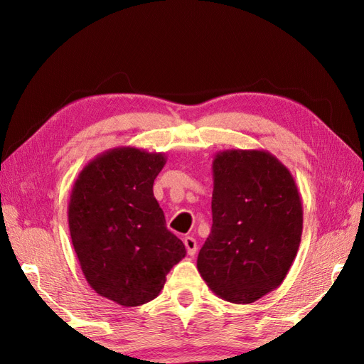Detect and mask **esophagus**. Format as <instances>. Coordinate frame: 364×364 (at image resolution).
<instances>
[{"label": "esophagus", "instance_id": "obj_1", "mask_svg": "<svg viewBox=\"0 0 364 364\" xmlns=\"http://www.w3.org/2000/svg\"><path fill=\"white\" fill-rule=\"evenodd\" d=\"M183 245L186 247V252H188V255L193 257L196 250H197V241L194 237H185L183 238Z\"/></svg>", "mask_w": 364, "mask_h": 364}]
</instances>
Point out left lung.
Segmentation results:
<instances>
[{
	"label": "left lung",
	"mask_w": 364,
	"mask_h": 364,
	"mask_svg": "<svg viewBox=\"0 0 364 364\" xmlns=\"http://www.w3.org/2000/svg\"><path fill=\"white\" fill-rule=\"evenodd\" d=\"M213 179V228L197 269L218 297L252 304L279 287L296 258L301 196L290 170L267 150L218 151Z\"/></svg>",
	"instance_id": "left-lung-1"
}]
</instances>
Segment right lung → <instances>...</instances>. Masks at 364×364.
Here are the masks:
<instances>
[{
  "label": "right lung",
  "mask_w": 364,
  "mask_h": 364,
  "mask_svg": "<svg viewBox=\"0 0 364 364\" xmlns=\"http://www.w3.org/2000/svg\"><path fill=\"white\" fill-rule=\"evenodd\" d=\"M165 153L115 147L87 162L70 203L71 241L91 289L123 306L155 299L165 277L185 258L153 196Z\"/></svg>",
  "instance_id": "1"
}]
</instances>
